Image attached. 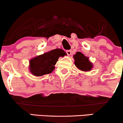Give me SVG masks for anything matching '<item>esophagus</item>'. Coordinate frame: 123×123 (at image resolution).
<instances>
[{"label":"esophagus","mask_w":123,"mask_h":123,"mask_svg":"<svg viewBox=\"0 0 123 123\" xmlns=\"http://www.w3.org/2000/svg\"><path fill=\"white\" fill-rule=\"evenodd\" d=\"M66 52H67V55L68 56H70L71 55V50H67Z\"/></svg>","instance_id":"esophagus-1"}]
</instances>
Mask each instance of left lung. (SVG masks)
Segmentation results:
<instances>
[{
  "label": "left lung",
  "instance_id": "obj_1",
  "mask_svg": "<svg viewBox=\"0 0 123 123\" xmlns=\"http://www.w3.org/2000/svg\"><path fill=\"white\" fill-rule=\"evenodd\" d=\"M74 64L76 67L82 71H89L93 68L92 62L90 61L89 57H87L80 52H77L73 55Z\"/></svg>",
  "mask_w": 123,
  "mask_h": 123
}]
</instances>
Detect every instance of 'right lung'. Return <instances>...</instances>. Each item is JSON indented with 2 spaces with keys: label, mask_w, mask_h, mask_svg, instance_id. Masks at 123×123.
<instances>
[{
  "label": "right lung",
  "mask_w": 123,
  "mask_h": 123,
  "mask_svg": "<svg viewBox=\"0 0 123 123\" xmlns=\"http://www.w3.org/2000/svg\"><path fill=\"white\" fill-rule=\"evenodd\" d=\"M67 55L62 49H55L32 58L29 61L30 72L36 77L50 74L55 68V64L60 56Z\"/></svg>",
  "instance_id": "1"
}]
</instances>
